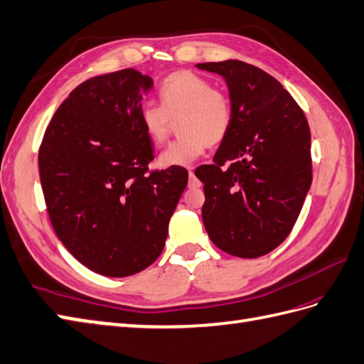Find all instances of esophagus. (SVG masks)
<instances>
[{"label": "esophagus", "mask_w": 364, "mask_h": 364, "mask_svg": "<svg viewBox=\"0 0 364 364\" xmlns=\"http://www.w3.org/2000/svg\"><path fill=\"white\" fill-rule=\"evenodd\" d=\"M188 176H190V182H188V185H190L191 188H194V187H200V182L196 179V176H194V171H193V170H190Z\"/></svg>", "instance_id": "esophagus-1"}]
</instances>
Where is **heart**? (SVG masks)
I'll list each match as a JSON object with an SVG mask.
<instances>
[{"label": "heart", "instance_id": "1", "mask_svg": "<svg viewBox=\"0 0 364 364\" xmlns=\"http://www.w3.org/2000/svg\"><path fill=\"white\" fill-rule=\"evenodd\" d=\"M161 105L148 103L140 109V123L146 137L161 145L171 123L181 119L174 140L159 156L162 168L188 166L205 151L208 144L223 140L232 127L233 105L230 97L213 90L210 80L190 70L166 77L159 87Z\"/></svg>", "mask_w": 364, "mask_h": 364}]
</instances>
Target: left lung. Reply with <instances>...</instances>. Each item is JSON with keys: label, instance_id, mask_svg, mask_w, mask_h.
<instances>
[{"label": "left lung", "instance_id": "1", "mask_svg": "<svg viewBox=\"0 0 364 364\" xmlns=\"http://www.w3.org/2000/svg\"><path fill=\"white\" fill-rule=\"evenodd\" d=\"M225 80L233 120L213 157L194 174L203 183L202 219L218 249L259 258L294 228L312 183L304 112L277 78L239 60L199 63Z\"/></svg>", "mask_w": 364, "mask_h": 364}]
</instances>
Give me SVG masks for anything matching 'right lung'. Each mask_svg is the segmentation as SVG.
I'll return each mask as SVG.
<instances>
[{
  "instance_id": "obj_1",
  "label": "right lung",
  "mask_w": 364,
  "mask_h": 364,
  "mask_svg": "<svg viewBox=\"0 0 364 364\" xmlns=\"http://www.w3.org/2000/svg\"><path fill=\"white\" fill-rule=\"evenodd\" d=\"M153 80L136 69L86 80L52 117L38 153L50 224L90 270L123 278L162 253L188 171L148 173L153 141L140 123Z\"/></svg>"
}]
</instances>
